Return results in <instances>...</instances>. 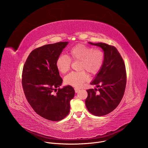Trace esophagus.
<instances>
[{
	"instance_id": "34e87169",
	"label": "esophagus",
	"mask_w": 148,
	"mask_h": 148,
	"mask_svg": "<svg viewBox=\"0 0 148 148\" xmlns=\"http://www.w3.org/2000/svg\"><path fill=\"white\" fill-rule=\"evenodd\" d=\"M74 90H75V92L76 93H78V92L80 91V90L78 89V88H75Z\"/></svg>"
}]
</instances>
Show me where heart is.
Masks as SVG:
<instances>
[{
  "instance_id": "b5f03b06",
  "label": "heart",
  "mask_w": 148,
  "mask_h": 148,
  "mask_svg": "<svg viewBox=\"0 0 148 148\" xmlns=\"http://www.w3.org/2000/svg\"><path fill=\"white\" fill-rule=\"evenodd\" d=\"M71 60L79 61L78 70L82 71L70 73L64 78V82L67 85L80 88L89 80L85 71L94 75L101 70L104 61V53L100 49L78 45L69 50V57L61 55L57 58L56 67L58 70L62 74L66 73L70 69Z\"/></svg>"
}]
</instances>
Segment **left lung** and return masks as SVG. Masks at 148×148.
Wrapping results in <instances>:
<instances>
[{
  "label": "left lung",
  "instance_id": "obj_1",
  "mask_svg": "<svg viewBox=\"0 0 148 148\" xmlns=\"http://www.w3.org/2000/svg\"><path fill=\"white\" fill-rule=\"evenodd\" d=\"M88 43L101 47L104 61L101 70L90 83L97 88L89 89L86 105L92 114L101 116L114 111L123 96L126 84L125 63L117 49L103 43Z\"/></svg>",
  "mask_w": 148,
  "mask_h": 148
}]
</instances>
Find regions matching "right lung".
Segmentation results:
<instances>
[{
    "label": "right lung",
    "instance_id": "add662e5",
    "mask_svg": "<svg viewBox=\"0 0 148 148\" xmlns=\"http://www.w3.org/2000/svg\"><path fill=\"white\" fill-rule=\"evenodd\" d=\"M68 44L69 42H58L36 49L23 66L22 86L28 102L38 115L52 121L67 116L70 101L75 94L70 86L54 92L62 82L56 61Z\"/></svg>",
    "mask_w": 148,
    "mask_h": 148
}]
</instances>
